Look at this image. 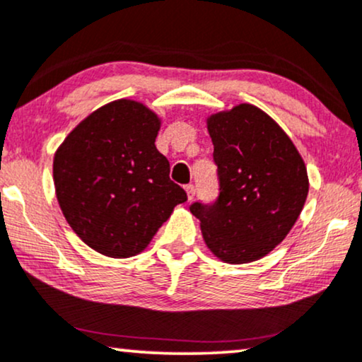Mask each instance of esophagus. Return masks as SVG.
Returning <instances> with one entry per match:
<instances>
[{"mask_svg":"<svg viewBox=\"0 0 362 362\" xmlns=\"http://www.w3.org/2000/svg\"><path fill=\"white\" fill-rule=\"evenodd\" d=\"M185 192H187V197H189V200H192L195 197V185L194 184L185 185Z\"/></svg>","mask_w":362,"mask_h":362,"instance_id":"34e87169","label":"esophagus"}]
</instances>
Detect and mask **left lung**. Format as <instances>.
I'll return each mask as SVG.
<instances>
[{
	"label": "left lung",
	"instance_id": "left-lung-1",
	"mask_svg": "<svg viewBox=\"0 0 362 362\" xmlns=\"http://www.w3.org/2000/svg\"><path fill=\"white\" fill-rule=\"evenodd\" d=\"M219 195L194 202L204 241L219 259L241 264L267 256L297 223L308 194L302 156L275 121L252 104L207 117Z\"/></svg>",
	"mask_w": 362,
	"mask_h": 362
}]
</instances>
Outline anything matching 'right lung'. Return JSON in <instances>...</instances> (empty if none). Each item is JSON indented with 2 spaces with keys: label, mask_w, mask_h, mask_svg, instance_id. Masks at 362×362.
Segmentation results:
<instances>
[{
  "label": "right lung",
  "mask_w": 362,
  "mask_h": 362,
  "mask_svg": "<svg viewBox=\"0 0 362 362\" xmlns=\"http://www.w3.org/2000/svg\"><path fill=\"white\" fill-rule=\"evenodd\" d=\"M160 124L145 104L117 99L81 121L55 151L59 206L74 233L104 256L141 252L187 200L155 146Z\"/></svg>",
  "instance_id": "add662e5"
}]
</instances>
